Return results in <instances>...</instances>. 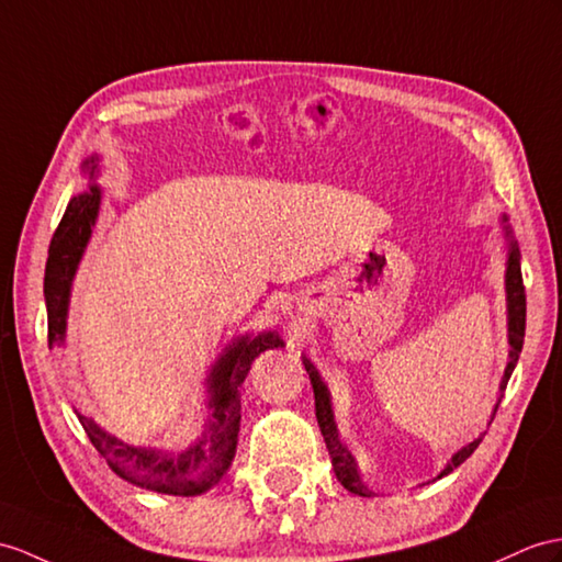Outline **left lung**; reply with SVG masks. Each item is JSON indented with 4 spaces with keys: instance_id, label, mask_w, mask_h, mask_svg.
<instances>
[{
    "instance_id": "1",
    "label": "left lung",
    "mask_w": 562,
    "mask_h": 562,
    "mask_svg": "<svg viewBox=\"0 0 562 562\" xmlns=\"http://www.w3.org/2000/svg\"><path fill=\"white\" fill-rule=\"evenodd\" d=\"M501 226H503L505 248H508V259H505V307H508V344H510V350H508V364H505V372H503L501 386H498V401L494 405V413H491V419H494V415H496L498 403L503 398V391H505V386H508V379H510L513 369L519 360V352H522L525 322H527V300H525V285H522V267H519V245L513 236L508 214H501ZM303 364H305L310 381H312L314 407H317V422H319V429H322V436H324V443L328 448V456H331L336 479L340 484H344V488L350 491V494L372 496V491H369V486L362 482L358 460H355V456L350 453V448L344 441H340L336 417H334V405H331V391H328V386L324 384V379L317 372V367H314L312 360L303 358ZM482 439H484V434H479V439H474L468 446H462L458 453L446 462V468L439 472V476H436V479H441L453 470H458L460 464L474 453L476 446L482 443Z\"/></svg>"
}]
</instances>
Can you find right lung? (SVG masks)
<instances>
[{"mask_svg":"<svg viewBox=\"0 0 562 562\" xmlns=\"http://www.w3.org/2000/svg\"><path fill=\"white\" fill-rule=\"evenodd\" d=\"M83 171L90 183L83 193L68 200L61 224L49 243V257L45 267V305H47V331L49 348L66 344L68 305L80 259L86 255L92 238L94 222L100 216L102 188L94 183L100 173V155L83 161ZM283 348L277 331L243 334L231 340L204 379L207 389V422L198 441L181 450L133 446L121 441L119 436L102 429L92 417L74 409L78 422L83 424L88 439L98 448L121 479L143 486L147 491L167 496H200L222 482V476L236 458L238 431H240V386L259 352Z\"/></svg>","mask_w":562,"mask_h":562,"instance_id":"1","label":"right lung"}]
</instances>
